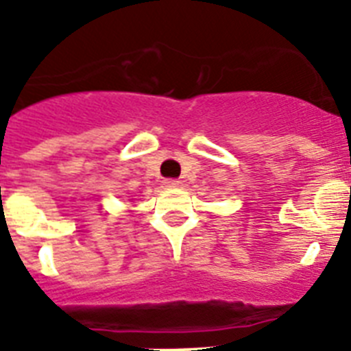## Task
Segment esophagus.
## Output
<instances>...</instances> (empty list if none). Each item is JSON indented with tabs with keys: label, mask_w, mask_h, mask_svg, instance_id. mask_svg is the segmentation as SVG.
<instances>
[{
	"label": "esophagus",
	"mask_w": 351,
	"mask_h": 351,
	"mask_svg": "<svg viewBox=\"0 0 351 351\" xmlns=\"http://www.w3.org/2000/svg\"><path fill=\"white\" fill-rule=\"evenodd\" d=\"M164 185H166V187H169V189H175V187H178V185H180V182L175 180V178H167V180L164 182Z\"/></svg>",
	"instance_id": "obj_1"
}]
</instances>
